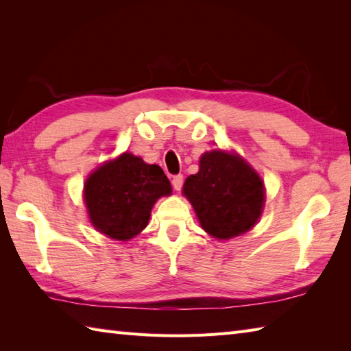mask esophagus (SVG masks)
<instances>
[{
  "label": "esophagus",
  "instance_id": "esophagus-1",
  "mask_svg": "<svg viewBox=\"0 0 351 351\" xmlns=\"http://www.w3.org/2000/svg\"><path fill=\"white\" fill-rule=\"evenodd\" d=\"M182 184H184V176L182 175H176L171 178V185H173V189L176 191H180L182 189Z\"/></svg>",
  "mask_w": 351,
  "mask_h": 351
}]
</instances>
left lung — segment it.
I'll return each instance as SVG.
<instances>
[{"label":"left lung","instance_id":"obj_1","mask_svg":"<svg viewBox=\"0 0 351 351\" xmlns=\"http://www.w3.org/2000/svg\"><path fill=\"white\" fill-rule=\"evenodd\" d=\"M200 169L184 184V195L200 225L219 240H229L253 228L263 213L264 184L238 155L205 152Z\"/></svg>","mask_w":351,"mask_h":351}]
</instances>
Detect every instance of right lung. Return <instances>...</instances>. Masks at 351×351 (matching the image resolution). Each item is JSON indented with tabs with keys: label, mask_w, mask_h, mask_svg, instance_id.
Returning a JSON list of instances; mask_svg holds the SVG:
<instances>
[{
	"label": "right lung",
	"mask_w": 351,
	"mask_h": 351,
	"mask_svg": "<svg viewBox=\"0 0 351 351\" xmlns=\"http://www.w3.org/2000/svg\"><path fill=\"white\" fill-rule=\"evenodd\" d=\"M170 191L160 166L125 152L88 176L84 199L90 221L99 232L128 241L146 228L156 199Z\"/></svg>",
	"instance_id": "1"
}]
</instances>
